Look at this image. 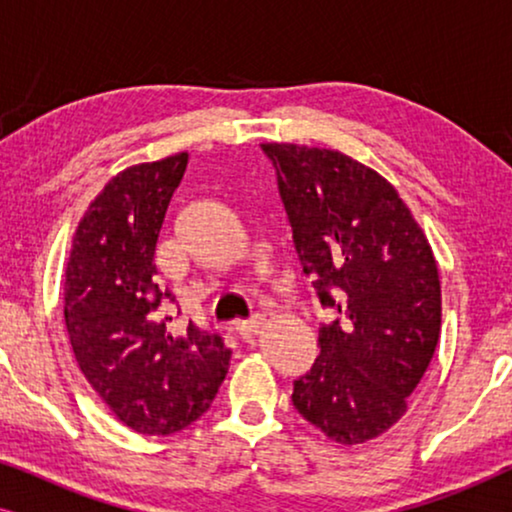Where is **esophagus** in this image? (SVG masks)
<instances>
[{
  "label": "esophagus",
  "instance_id": "obj_1",
  "mask_svg": "<svg viewBox=\"0 0 512 512\" xmlns=\"http://www.w3.org/2000/svg\"><path fill=\"white\" fill-rule=\"evenodd\" d=\"M261 324L263 319L258 317H251V319H242V321H235V331L242 335V338H254V335H258V331H261Z\"/></svg>",
  "mask_w": 512,
  "mask_h": 512
}]
</instances>
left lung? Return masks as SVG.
<instances>
[{
	"label": "left lung",
	"instance_id": "obj_1",
	"mask_svg": "<svg viewBox=\"0 0 512 512\" xmlns=\"http://www.w3.org/2000/svg\"><path fill=\"white\" fill-rule=\"evenodd\" d=\"M303 272L338 312L319 356L293 382L307 422L342 445L366 443L408 410L436 352L440 279L431 244L396 188L345 153L261 144Z\"/></svg>",
	"mask_w": 512,
	"mask_h": 512
}]
</instances>
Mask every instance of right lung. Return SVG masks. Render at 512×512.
<instances>
[{"instance_id":"1","label":"right lung","mask_w":512,"mask_h":512,"mask_svg":"<svg viewBox=\"0 0 512 512\" xmlns=\"http://www.w3.org/2000/svg\"><path fill=\"white\" fill-rule=\"evenodd\" d=\"M188 153L118 172L90 202L65 268V324L90 387L146 436L186 429L212 405L230 366L219 333L172 326L174 296L153 263Z\"/></svg>"}]
</instances>
